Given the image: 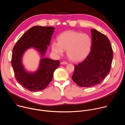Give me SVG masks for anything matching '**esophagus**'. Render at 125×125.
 Segmentation results:
<instances>
[{
	"mask_svg": "<svg viewBox=\"0 0 125 125\" xmlns=\"http://www.w3.org/2000/svg\"><path fill=\"white\" fill-rule=\"evenodd\" d=\"M67 64V62L66 61H63V62H61V64H62V65H66Z\"/></svg>",
	"mask_w": 125,
	"mask_h": 125,
	"instance_id": "obj_1",
	"label": "esophagus"
}]
</instances>
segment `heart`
<instances>
[{"label":"heart","mask_w":125,"mask_h":125,"mask_svg":"<svg viewBox=\"0 0 125 125\" xmlns=\"http://www.w3.org/2000/svg\"><path fill=\"white\" fill-rule=\"evenodd\" d=\"M92 47V40L88 35L74 31H67L60 34L58 42H53L51 48L53 52L62 55L63 50L72 61L78 62L88 55Z\"/></svg>","instance_id":"heart-1"}]
</instances>
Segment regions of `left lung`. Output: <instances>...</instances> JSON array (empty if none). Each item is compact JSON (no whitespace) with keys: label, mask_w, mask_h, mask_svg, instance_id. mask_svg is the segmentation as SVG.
I'll use <instances>...</instances> for the list:
<instances>
[{"label":"left lung","mask_w":125,"mask_h":125,"mask_svg":"<svg viewBox=\"0 0 125 125\" xmlns=\"http://www.w3.org/2000/svg\"><path fill=\"white\" fill-rule=\"evenodd\" d=\"M91 51L85 59L75 65L72 78L79 86L91 87L100 83L109 72L113 53L110 42L105 35L91 30Z\"/></svg>","instance_id":"1"}]
</instances>
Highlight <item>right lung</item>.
<instances>
[{"instance_id":"1","label":"right lung","mask_w":125,"mask_h":125,"mask_svg":"<svg viewBox=\"0 0 125 125\" xmlns=\"http://www.w3.org/2000/svg\"><path fill=\"white\" fill-rule=\"evenodd\" d=\"M54 29L52 27L33 26L22 35L13 47L11 65L15 77L17 81L28 91L43 90L52 81L54 71L59 66V60L43 57ZM31 47L39 51L42 57L39 69L34 73L27 72L21 63L24 52Z\"/></svg>"}]
</instances>
